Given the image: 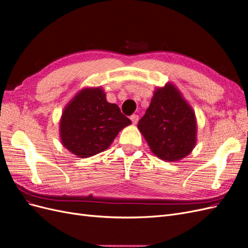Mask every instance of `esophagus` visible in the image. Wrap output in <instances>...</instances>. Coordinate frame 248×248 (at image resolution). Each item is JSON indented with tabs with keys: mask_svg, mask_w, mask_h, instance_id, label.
<instances>
[{
	"mask_svg": "<svg viewBox=\"0 0 248 248\" xmlns=\"http://www.w3.org/2000/svg\"><path fill=\"white\" fill-rule=\"evenodd\" d=\"M130 120L133 124H137L139 122V116L138 115H132L130 116Z\"/></svg>",
	"mask_w": 248,
	"mask_h": 248,
	"instance_id": "34e87169",
	"label": "esophagus"
}]
</instances>
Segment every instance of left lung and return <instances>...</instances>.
<instances>
[{"label":"left lung","mask_w":248,"mask_h":248,"mask_svg":"<svg viewBox=\"0 0 248 248\" xmlns=\"http://www.w3.org/2000/svg\"><path fill=\"white\" fill-rule=\"evenodd\" d=\"M138 127L151 151L167 161L184 158L197 141L194 112L170 84L156 90Z\"/></svg>","instance_id":"1"}]
</instances>
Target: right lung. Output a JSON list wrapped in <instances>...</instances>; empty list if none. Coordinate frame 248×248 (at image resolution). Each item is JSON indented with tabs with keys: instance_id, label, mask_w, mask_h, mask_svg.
<instances>
[{
	"instance_id": "right-lung-1",
	"label": "right lung",
	"mask_w": 248,
	"mask_h": 248,
	"mask_svg": "<svg viewBox=\"0 0 248 248\" xmlns=\"http://www.w3.org/2000/svg\"><path fill=\"white\" fill-rule=\"evenodd\" d=\"M131 124L115 103L107 101L100 88L84 89L63 111L60 123L65 148L81 158L108 149L120 130Z\"/></svg>"
}]
</instances>
